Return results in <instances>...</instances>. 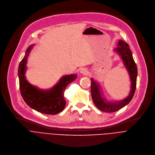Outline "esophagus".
<instances>
[{"label": "esophagus", "mask_w": 155, "mask_h": 155, "mask_svg": "<svg viewBox=\"0 0 155 155\" xmlns=\"http://www.w3.org/2000/svg\"><path fill=\"white\" fill-rule=\"evenodd\" d=\"M80 73H81V74H83V75H86V74L88 73L87 69L86 68H81V69H80Z\"/></svg>", "instance_id": "34e87169"}]
</instances>
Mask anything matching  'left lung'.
I'll list each match as a JSON object with an SVG mask.
<instances>
[{"mask_svg": "<svg viewBox=\"0 0 155 155\" xmlns=\"http://www.w3.org/2000/svg\"><path fill=\"white\" fill-rule=\"evenodd\" d=\"M117 46L118 47L115 48L114 51L117 53L120 56L130 77L131 86L130 91L128 96L119 101H108L102 97L100 84H99L93 78H91V93L93 101L97 108L101 110V111L107 113L117 112L128 104L133 97L136 89L137 68L133 57H132V54L129 45L123 40H120L118 42Z\"/></svg>", "mask_w": 155, "mask_h": 155, "instance_id": "left-lung-1", "label": "left lung"}]
</instances>
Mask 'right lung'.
Instances as JSON below:
<instances>
[{"mask_svg":"<svg viewBox=\"0 0 155 155\" xmlns=\"http://www.w3.org/2000/svg\"><path fill=\"white\" fill-rule=\"evenodd\" d=\"M34 45H31L19 63L18 74L21 94L28 105L36 111L47 115H56L64 110L66 101L64 93L67 86L74 81L76 74L64 75L53 87L47 90L39 89L28 81L25 77L28 58Z\"/></svg>","mask_w":155,"mask_h":155,"instance_id":"right-lung-1","label":"right lung"}]
</instances>
